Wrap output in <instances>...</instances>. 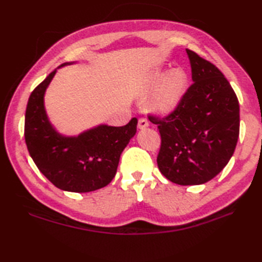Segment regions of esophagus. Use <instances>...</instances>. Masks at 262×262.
I'll list each match as a JSON object with an SVG mask.
<instances>
[{"instance_id": "1", "label": "esophagus", "mask_w": 262, "mask_h": 262, "mask_svg": "<svg viewBox=\"0 0 262 262\" xmlns=\"http://www.w3.org/2000/svg\"><path fill=\"white\" fill-rule=\"evenodd\" d=\"M147 127H148V121L145 118H141L138 120V128H140V129H145Z\"/></svg>"}]
</instances>
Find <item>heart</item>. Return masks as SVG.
I'll use <instances>...</instances> for the list:
<instances>
[{
    "label": "heart",
    "mask_w": 262,
    "mask_h": 262,
    "mask_svg": "<svg viewBox=\"0 0 262 262\" xmlns=\"http://www.w3.org/2000/svg\"><path fill=\"white\" fill-rule=\"evenodd\" d=\"M187 88L188 75L182 69H172L169 72L154 69L144 79L142 90L146 93L155 90L147 104L151 113L168 115L180 104Z\"/></svg>",
    "instance_id": "heart-1"
}]
</instances>
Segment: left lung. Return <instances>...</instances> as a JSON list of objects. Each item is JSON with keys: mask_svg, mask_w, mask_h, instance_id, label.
<instances>
[{"mask_svg": "<svg viewBox=\"0 0 262 262\" xmlns=\"http://www.w3.org/2000/svg\"><path fill=\"white\" fill-rule=\"evenodd\" d=\"M193 84L178 108L158 125V165L166 179L181 186L203 185L229 163L240 133V105L223 73L186 49Z\"/></svg>", "mask_w": 262, "mask_h": 262, "instance_id": "obj_1", "label": "left lung"}]
</instances>
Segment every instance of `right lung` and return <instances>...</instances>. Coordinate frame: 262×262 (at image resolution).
I'll return each mask as SVG.
<instances>
[{
    "instance_id": "1",
    "label": "right lung",
    "mask_w": 262,
    "mask_h": 262,
    "mask_svg": "<svg viewBox=\"0 0 262 262\" xmlns=\"http://www.w3.org/2000/svg\"><path fill=\"white\" fill-rule=\"evenodd\" d=\"M54 70L28 100L25 138L39 171L60 190L90 192L103 188L116 176L120 154L136 134L137 119L126 126H94L79 135H64L48 118L45 93L58 69Z\"/></svg>"
}]
</instances>
